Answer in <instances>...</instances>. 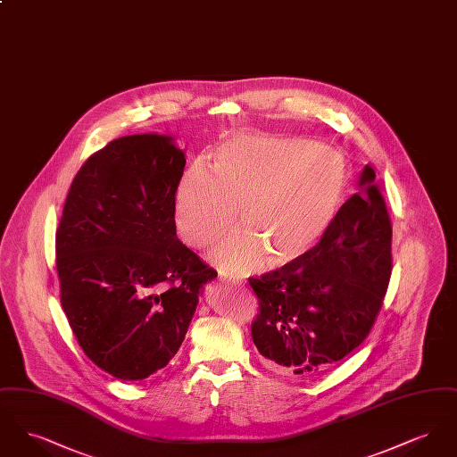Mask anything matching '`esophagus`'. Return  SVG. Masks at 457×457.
<instances>
[{
  "label": "esophagus",
  "instance_id": "esophagus-1",
  "mask_svg": "<svg viewBox=\"0 0 457 457\" xmlns=\"http://www.w3.org/2000/svg\"><path fill=\"white\" fill-rule=\"evenodd\" d=\"M219 279H220V281H222V283H231V281H228V279H226V278H219Z\"/></svg>",
  "mask_w": 457,
  "mask_h": 457
}]
</instances>
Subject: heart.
Wrapping results in <instances>:
<instances>
[{
    "mask_svg": "<svg viewBox=\"0 0 457 457\" xmlns=\"http://www.w3.org/2000/svg\"><path fill=\"white\" fill-rule=\"evenodd\" d=\"M212 171L188 168L174 192V226L192 248L238 229L212 250L226 272L302 261L326 237L345 190V166L303 138L238 135L212 154Z\"/></svg>",
    "mask_w": 457,
    "mask_h": 457,
    "instance_id": "b5f03b06",
    "label": "heart"
}]
</instances>
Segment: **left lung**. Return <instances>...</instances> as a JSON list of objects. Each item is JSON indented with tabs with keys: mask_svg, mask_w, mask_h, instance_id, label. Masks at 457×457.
<instances>
[{
	"mask_svg": "<svg viewBox=\"0 0 457 457\" xmlns=\"http://www.w3.org/2000/svg\"><path fill=\"white\" fill-rule=\"evenodd\" d=\"M391 239L384 196L365 166L358 192L306 257L248 281L261 312L252 339L269 369L312 378L367 339L391 279Z\"/></svg>",
	"mask_w": 457,
	"mask_h": 457,
	"instance_id": "1",
	"label": "left lung"
}]
</instances>
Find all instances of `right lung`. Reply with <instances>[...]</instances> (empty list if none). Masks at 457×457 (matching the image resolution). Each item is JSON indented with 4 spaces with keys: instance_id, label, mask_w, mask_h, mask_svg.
Returning <instances> with one entry per match:
<instances>
[{
    "instance_id": "add662e5",
    "label": "right lung",
    "mask_w": 457,
    "mask_h": 457,
    "mask_svg": "<svg viewBox=\"0 0 457 457\" xmlns=\"http://www.w3.org/2000/svg\"><path fill=\"white\" fill-rule=\"evenodd\" d=\"M185 153L170 135H129L92 154L56 231L62 306L80 348L121 380H142L181 346L218 272L178 237Z\"/></svg>"
}]
</instances>
